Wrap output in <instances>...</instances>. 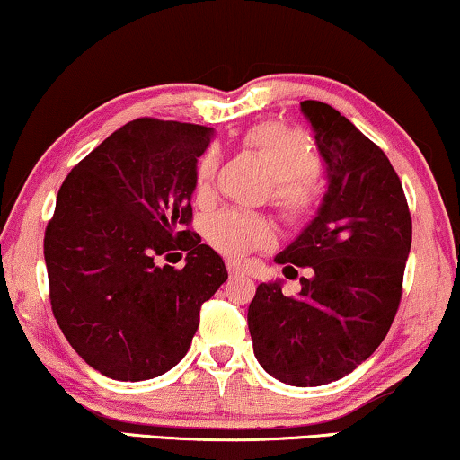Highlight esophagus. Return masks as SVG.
Returning a JSON list of instances; mask_svg holds the SVG:
<instances>
[{
  "mask_svg": "<svg viewBox=\"0 0 460 460\" xmlns=\"http://www.w3.org/2000/svg\"><path fill=\"white\" fill-rule=\"evenodd\" d=\"M226 268H228L230 276H243L244 274V270L236 261H228V263H226Z\"/></svg>",
  "mask_w": 460,
  "mask_h": 460,
  "instance_id": "1",
  "label": "esophagus"
}]
</instances>
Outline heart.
I'll use <instances>...</instances> for the list:
<instances>
[{
	"label": "heart",
	"instance_id": "obj_1",
	"mask_svg": "<svg viewBox=\"0 0 460 460\" xmlns=\"http://www.w3.org/2000/svg\"><path fill=\"white\" fill-rule=\"evenodd\" d=\"M244 147L263 159L274 178V201L290 222H305L317 209L319 192L313 176L319 172V157L309 135L276 119L255 124L246 130ZM217 170L216 151H205L197 164V190H208ZM203 236L226 257H241L244 252L271 243L274 232L263 217L238 209H222L205 217Z\"/></svg>",
	"mask_w": 460,
	"mask_h": 460
}]
</instances>
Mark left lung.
I'll use <instances>...</instances> for the list:
<instances>
[{"instance_id": "1", "label": "left lung", "mask_w": 460, "mask_h": 460, "mask_svg": "<svg viewBox=\"0 0 460 460\" xmlns=\"http://www.w3.org/2000/svg\"><path fill=\"white\" fill-rule=\"evenodd\" d=\"M328 165L322 208L276 257L286 278L309 268L296 296L259 284L249 305L252 350L270 376L323 385L374 355L401 305L412 224L401 178L385 153L322 102H303Z\"/></svg>"}]
</instances>
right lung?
<instances>
[{"mask_svg": "<svg viewBox=\"0 0 460 460\" xmlns=\"http://www.w3.org/2000/svg\"><path fill=\"white\" fill-rule=\"evenodd\" d=\"M211 135L199 124L132 119L59 186L43 243L51 311L84 363L111 379L174 367L201 305L228 279L222 257L189 230L197 159ZM170 250L187 251L184 269L156 265Z\"/></svg>", "mask_w": 460, "mask_h": 460, "instance_id": "add662e5", "label": "right lung"}]
</instances>
